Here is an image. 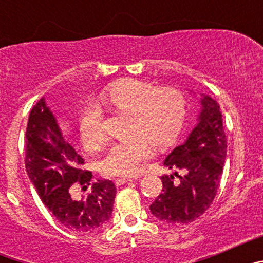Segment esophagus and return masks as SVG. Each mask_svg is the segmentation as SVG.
I'll list each match as a JSON object with an SVG mask.
<instances>
[{"label": "esophagus", "mask_w": 263, "mask_h": 263, "mask_svg": "<svg viewBox=\"0 0 263 263\" xmlns=\"http://www.w3.org/2000/svg\"><path fill=\"white\" fill-rule=\"evenodd\" d=\"M136 179H138L136 176V178H117L115 180V183H116V185H122V184H125V183H127V182H132V180H136Z\"/></svg>", "instance_id": "esophagus-1"}]
</instances>
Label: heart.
<instances>
[{"instance_id":"obj_1","label":"heart","mask_w":263,"mask_h":263,"mask_svg":"<svg viewBox=\"0 0 263 263\" xmlns=\"http://www.w3.org/2000/svg\"><path fill=\"white\" fill-rule=\"evenodd\" d=\"M101 103L111 113L127 116L122 142L116 143L101 160V173L109 178H127L138 173L152 146L163 150L179 137L187 116V100L182 90L157 88L139 79H122L101 92ZM79 130L83 145L97 152L106 143L103 113L89 105L81 111Z\"/></svg>"}]
</instances>
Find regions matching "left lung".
Returning a JSON list of instances; mask_svg holds the SVG:
<instances>
[{"mask_svg":"<svg viewBox=\"0 0 263 263\" xmlns=\"http://www.w3.org/2000/svg\"><path fill=\"white\" fill-rule=\"evenodd\" d=\"M201 113L188 139L167 155L163 164L175 170L162 176V194L150 211L160 222L182 225L195 221L212 204L227 158V137L220 106L210 96L201 100Z\"/></svg>","mask_w":263,"mask_h":263,"instance_id":"1","label":"left lung"}]
</instances>
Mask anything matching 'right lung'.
Masks as SVG:
<instances>
[{"mask_svg":"<svg viewBox=\"0 0 263 263\" xmlns=\"http://www.w3.org/2000/svg\"><path fill=\"white\" fill-rule=\"evenodd\" d=\"M25 154L27 175L42 203L63 227L79 233H92L108 224L116 197L115 184L99 180L85 197H72L69 187L89 184L92 173L80 168L84 160L63 139L43 99L30 111Z\"/></svg>","mask_w":263,"mask_h":263,"instance_id":"obj_1","label":"right lung"}]
</instances>
